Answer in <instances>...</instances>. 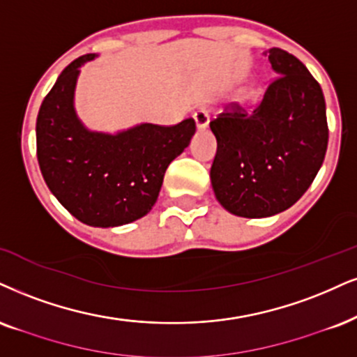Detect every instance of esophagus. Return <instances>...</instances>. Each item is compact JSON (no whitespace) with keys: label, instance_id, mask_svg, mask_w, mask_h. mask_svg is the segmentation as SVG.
<instances>
[{"label":"esophagus","instance_id":"34e87169","mask_svg":"<svg viewBox=\"0 0 357 357\" xmlns=\"http://www.w3.org/2000/svg\"><path fill=\"white\" fill-rule=\"evenodd\" d=\"M193 121H195V126L199 130H204L206 129V126H208L210 122V117H208V111H206L205 107H202L193 114Z\"/></svg>","mask_w":357,"mask_h":357}]
</instances>
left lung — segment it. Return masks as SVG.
I'll use <instances>...</instances> for the list:
<instances>
[{
	"label": "left lung",
	"mask_w": 357,
	"mask_h": 357,
	"mask_svg": "<svg viewBox=\"0 0 357 357\" xmlns=\"http://www.w3.org/2000/svg\"><path fill=\"white\" fill-rule=\"evenodd\" d=\"M276 81L246 114L223 112L210 122L217 155L210 180L218 204L236 217L265 218L301 199L328 149L326 102L318 81L298 57L266 52Z\"/></svg>",
	"instance_id": "8db88e82"
}]
</instances>
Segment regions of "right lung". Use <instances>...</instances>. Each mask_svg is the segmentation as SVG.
Wrapping results in <instances>:
<instances>
[{
  "instance_id": "obj_1",
  "label": "right lung",
  "mask_w": 357,
  "mask_h": 357,
  "mask_svg": "<svg viewBox=\"0 0 357 357\" xmlns=\"http://www.w3.org/2000/svg\"><path fill=\"white\" fill-rule=\"evenodd\" d=\"M96 57L73 61L44 98L36 121L38 162L46 185L73 217L89 227L114 228L151 212L167 167L188 147L195 122L89 129L74 98L81 68Z\"/></svg>"
}]
</instances>
